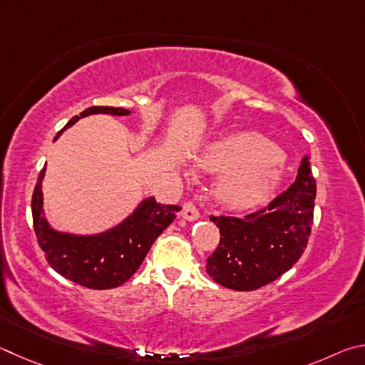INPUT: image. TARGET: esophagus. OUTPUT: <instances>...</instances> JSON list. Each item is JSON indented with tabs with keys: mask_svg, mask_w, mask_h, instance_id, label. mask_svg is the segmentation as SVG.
I'll list each match as a JSON object with an SVG mask.
<instances>
[{
	"mask_svg": "<svg viewBox=\"0 0 365 365\" xmlns=\"http://www.w3.org/2000/svg\"><path fill=\"white\" fill-rule=\"evenodd\" d=\"M181 216H182L184 220L195 221V220H199L200 213H199V210H197V207L194 205V202L187 200V202H184L182 210H181Z\"/></svg>",
	"mask_w": 365,
	"mask_h": 365,
	"instance_id": "esophagus-1",
	"label": "esophagus"
}]
</instances>
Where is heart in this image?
<instances>
[{
	"mask_svg": "<svg viewBox=\"0 0 365 365\" xmlns=\"http://www.w3.org/2000/svg\"><path fill=\"white\" fill-rule=\"evenodd\" d=\"M199 166L203 171L222 173L216 197L225 205L250 208L276 189L282 175V157L261 134L239 133L210 147Z\"/></svg>",
	"mask_w": 365,
	"mask_h": 365,
	"instance_id": "b5f03b06",
	"label": "heart"
}]
</instances>
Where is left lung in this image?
<instances>
[{"mask_svg": "<svg viewBox=\"0 0 365 365\" xmlns=\"http://www.w3.org/2000/svg\"><path fill=\"white\" fill-rule=\"evenodd\" d=\"M309 155L299 163L295 182L245 216H210L220 229V245L207 259L215 282L252 292L274 282L302 258L314 218L316 179Z\"/></svg>", "mask_w": 365, "mask_h": 365, "instance_id": "1", "label": "left lung"}]
</instances>
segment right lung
I'll list each match as a JSON object with an SVG mask.
<instances>
[{"label":"right lung","mask_w":365,"mask_h":365,"mask_svg":"<svg viewBox=\"0 0 365 365\" xmlns=\"http://www.w3.org/2000/svg\"><path fill=\"white\" fill-rule=\"evenodd\" d=\"M93 113L130 115V110L121 107L94 106L73 117L67 126ZM63 130L57 133L54 139L59 138ZM44 170L46 165L38 175L31 195V216L38 244L56 272L86 289L107 290L125 284L143 264L155 239L171 225L181 210L176 205H162L153 197H149L140 202L121 225L102 234L73 235L57 232L43 215L41 181Z\"/></svg>","instance_id":"obj_1"}]
</instances>
